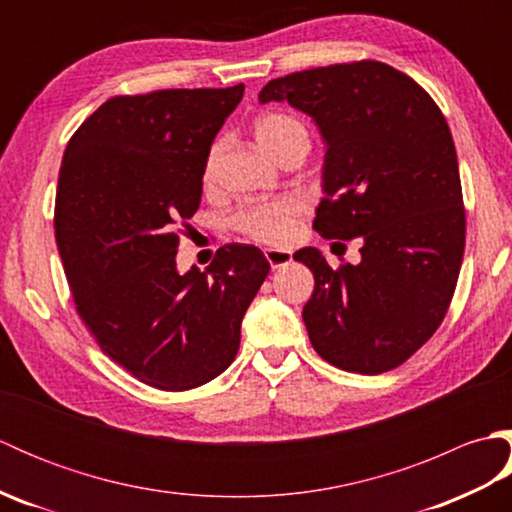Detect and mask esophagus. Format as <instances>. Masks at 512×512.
Returning <instances> with one entry per match:
<instances>
[{
	"label": "esophagus",
	"instance_id": "34e87169",
	"mask_svg": "<svg viewBox=\"0 0 512 512\" xmlns=\"http://www.w3.org/2000/svg\"><path fill=\"white\" fill-rule=\"evenodd\" d=\"M264 253H266L268 264H270V268H273V270L281 268V266H288L290 259H292V253H290V250H286V248H266Z\"/></svg>",
	"mask_w": 512,
	"mask_h": 512
}]
</instances>
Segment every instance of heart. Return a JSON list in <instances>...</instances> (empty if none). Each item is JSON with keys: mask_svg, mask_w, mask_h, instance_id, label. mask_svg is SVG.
<instances>
[{"mask_svg": "<svg viewBox=\"0 0 512 512\" xmlns=\"http://www.w3.org/2000/svg\"><path fill=\"white\" fill-rule=\"evenodd\" d=\"M253 134L257 145L262 147L270 158H277L286 147L299 143V140H308V132L295 116L290 114H264L259 116L253 125ZM215 167V151H211L204 165V182L213 178ZM306 206L299 198H273L246 204L239 209L233 217L235 228H239L244 235L257 239L264 244H286L297 233V226Z\"/></svg>", "mask_w": 512, "mask_h": 512, "instance_id": "b5f03b06", "label": "heart"}]
</instances>
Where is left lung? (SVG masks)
Returning <instances> with one entry per match:
<instances>
[{
    "instance_id": "obj_1",
    "label": "left lung",
    "mask_w": 512,
    "mask_h": 512,
    "mask_svg": "<svg viewBox=\"0 0 512 512\" xmlns=\"http://www.w3.org/2000/svg\"><path fill=\"white\" fill-rule=\"evenodd\" d=\"M308 114L325 143L314 231L361 237V262L330 268L317 248L295 257L314 275L303 306L310 343L358 374L398 367L438 330L458 284L464 206L458 154L440 107L380 61L273 79L259 103Z\"/></svg>"
}]
</instances>
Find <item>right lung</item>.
Instances as JSON below:
<instances>
[{"label":"right lung","mask_w":512,"mask_h":512,"mask_svg":"<svg viewBox=\"0 0 512 512\" xmlns=\"http://www.w3.org/2000/svg\"><path fill=\"white\" fill-rule=\"evenodd\" d=\"M244 96L160 90L105 101L65 147L54 237L76 312L140 383L184 391L233 363L242 319L270 270L228 244L206 270L176 264L178 228L198 211L213 140Z\"/></svg>","instance_id":"add662e5"}]
</instances>
